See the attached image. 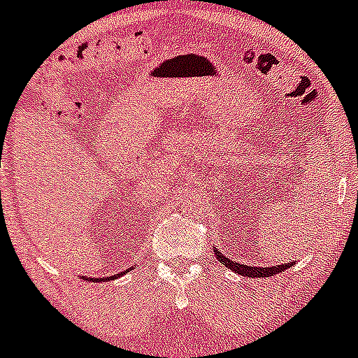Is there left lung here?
Returning a JSON list of instances; mask_svg holds the SVG:
<instances>
[{"label": "left lung", "mask_w": 358, "mask_h": 358, "mask_svg": "<svg viewBox=\"0 0 358 358\" xmlns=\"http://www.w3.org/2000/svg\"><path fill=\"white\" fill-rule=\"evenodd\" d=\"M215 257H217L225 267H229V269H232V271H236L241 276H248V278H269V276L285 271L287 267H290L289 264H280V266H267V267H252V266H246V264L232 262L231 259H227V257H225L224 253L218 252V250H215Z\"/></svg>", "instance_id": "1"}]
</instances>
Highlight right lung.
<instances>
[{"mask_svg": "<svg viewBox=\"0 0 358 358\" xmlns=\"http://www.w3.org/2000/svg\"><path fill=\"white\" fill-rule=\"evenodd\" d=\"M124 273H126V271H124ZM117 276H119V275H117ZM103 280H105V278H96V282H103ZM110 280H112V276H110Z\"/></svg>", "mask_w": 358, "mask_h": 358, "instance_id": "add662e5", "label": "right lung"}]
</instances>
